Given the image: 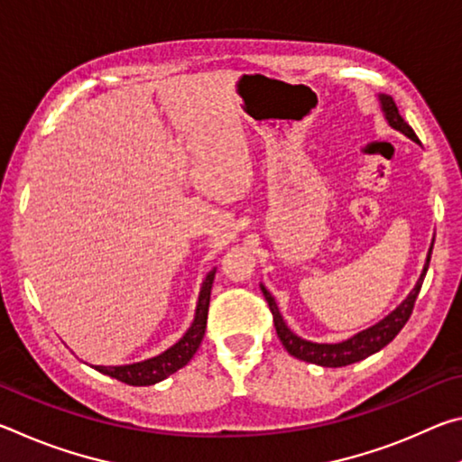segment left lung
Listing matches in <instances>:
<instances>
[{
    "instance_id": "left-lung-1",
    "label": "left lung",
    "mask_w": 462,
    "mask_h": 462,
    "mask_svg": "<svg viewBox=\"0 0 462 462\" xmlns=\"http://www.w3.org/2000/svg\"><path fill=\"white\" fill-rule=\"evenodd\" d=\"M379 101H381V109H383V114H385V120L389 122V126L403 132L405 136L420 143L416 132H413L410 124L400 116V109H397L393 97L379 96ZM432 246H434V242H432ZM432 246H430V250H428L424 271H421L416 287H413L410 295L405 297L402 306H397L387 318H383L379 324H374L371 328H366V330L355 334L353 338L336 342V344L310 342V340H303L297 334H293L287 328V324L283 322V316L279 314V308H277L275 300H273V295L267 291V289H264V285H261L264 300H267V303H269L273 322H275V330H277L281 344H283L285 350L291 356L300 358V361L319 365V366H346V365L363 361V358L371 356L374 353H379V350L383 346H387V344L393 340L397 334H400L402 328L408 324V319L413 311V303H416L421 283H424V277H426V271L430 264V256H432Z\"/></svg>"
}]
</instances>
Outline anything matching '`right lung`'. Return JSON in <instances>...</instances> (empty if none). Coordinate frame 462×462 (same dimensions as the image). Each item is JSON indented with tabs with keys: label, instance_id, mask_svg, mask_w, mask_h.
Listing matches in <instances>:
<instances>
[{
	"label": "right lung",
	"instance_id": "1",
	"mask_svg": "<svg viewBox=\"0 0 462 462\" xmlns=\"http://www.w3.org/2000/svg\"><path fill=\"white\" fill-rule=\"evenodd\" d=\"M216 277V269H212L203 279L198 308H195V318L189 326V330L183 334V338L175 342L173 346L167 348L165 353L159 356L146 358V361L132 363V365H120V366H96V371L109 374V377L118 379L126 385L134 387H144V385H154L162 379H167L169 374L177 373L179 369L191 361L193 355L198 353L199 344L203 340V334H206V324H208V310H209V293H212V283Z\"/></svg>",
	"mask_w": 462,
	"mask_h": 462
}]
</instances>
